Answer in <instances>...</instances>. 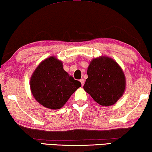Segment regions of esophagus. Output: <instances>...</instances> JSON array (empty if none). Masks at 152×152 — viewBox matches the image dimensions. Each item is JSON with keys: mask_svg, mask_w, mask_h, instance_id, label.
<instances>
[{"mask_svg": "<svg viewBox=\"0 0 152 152\" xmlns=\"http://www.w3.org/2000/svg\"><path fill=\"white\" fill-rule=\"evenodd\" d=\"M80 82H81V84H82V86H84V79H81V80H80Z\"/></svg>", "mask_w": 152, "mask_h": 152, "instance_id": "obj_1", "label": "esophagus"}]
</instances>
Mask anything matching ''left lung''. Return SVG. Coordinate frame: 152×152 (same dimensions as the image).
I'll return each instance as SVG.
<instances>
[{
    "label": "left lung",
    "mask_w": 152,
    "mask_h": 152,
    "mask_svg": "<svg viewBox=\"0 0 152 152\" xmlns=\"http://www.w3.org/2000/svg\"><path fill=\"white\" fill-rule=\"evenodd\" d=\"M84 89L99 105L115 104L123 95L126 78L119 64L107 56L94 58L87 69Z\"/></svg>",
    "instance_id": "left-lung-1"
}]
</instances>
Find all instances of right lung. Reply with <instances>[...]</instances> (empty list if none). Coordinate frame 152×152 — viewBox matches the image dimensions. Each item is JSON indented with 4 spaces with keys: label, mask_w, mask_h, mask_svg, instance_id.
Instances as JSON below:
<instances>
[{
    "label": "right lung",
    "mask_w": 152,
    "mask_h": 152,
    "mask_svg": "<svg viewBox=\"0 0 152 152\" xmlns=\"http://www.w3.org/2000/svg\"><path fill=\"white\" fill-rule=\"evenodd\" d=\"M31 93L38 102L48 109H59L82 86L64 70L63 64L51 56L39 64L31 76Z\"/></svg>",
    "instance_id": "right-lung-1"
}]
</instances>
